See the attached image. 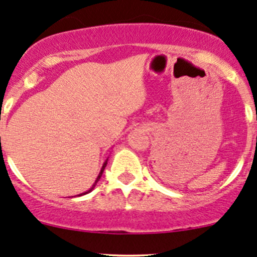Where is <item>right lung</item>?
Here are the masks:
<instances>
[{
	"label": "right lung",
	"mask_w": 257,
	"mask_h": 257,
	"mask_svg": "<svg viewBox=\"0 0 257 257\" xmlns=\"http://www.w3.org/2000/svg\"><path fill=\"white\" fill-rule=\"evenodd\" d=\"M106 163H107V162H105V163H104V166H102V168H101V172H100V174H99V176H98V179H96L95 184H94V185H93V187H91V188H90V190H89V191H88V192H84V193H82V194H87V193H89V192H90V191H91V190H93V188H94V187H95L96 182H98V181H99V179H100V178H101V175H102V172H104V169H105V167H106ZM82 194H79V196H82Z\"/></svg>",
	"instance_id": "right-lung-1"
}]
</instances>
